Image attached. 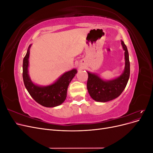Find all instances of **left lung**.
I'll return each mask as SVG.
<instances>
[{"label":"left lung","instance_id":"obj_1","mask_svg":"<svg viewBox=\"0 0 153 153\" xmlns=\"http://www.w3.org/2000/svg\"><path fill=\"white\" fill-rule=\"evenodd\" d=\"M124 50V69L120 76L111 80H104L98 74L87 71V91L90 96L98 102H107L119 97L126 87L130 75L129 53L126 46L121 40Z\"/></svg>","mask_w":153,"mask_h":153}]
</instances>
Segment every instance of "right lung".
<instances>
[{
	"label": "right lung",
	"mask_w": 153,
	"mask_h": 153,
	"mask_svg": "<svg viewBox=\"0 0 153 153\" xmlns=\"http://www.w3.org/2000/svg\"><path fill=\"white\" fill-rule=\"evenodd\" d=\"M32 44L29 45L23 61V80L29 94L37 103L45 107H55L61 105L67 96L68 87L74 76L77 73L74 68L63 73L52 84L39 85L30 79L29 75V55Z\"/></svg>",
	"instance_id": "add662e5"
}]
</instances>
